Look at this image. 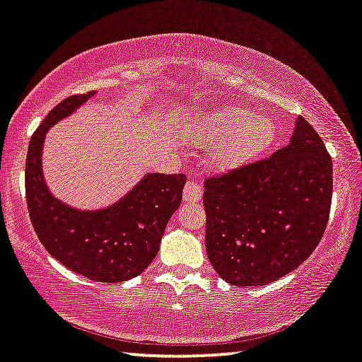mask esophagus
I'll return each instance as SVG.
<instances>
[{
    "instance_id": "obj_1",
    "label": "esophagus",
    "mask_w": 362,
    "mask_h": 362,
    "mask_svg": "<svg viewBox=\"0 0 362 362\" xmlns=\"http://www.w3.org/2000/svg\"><path fill=\"white\" fill-rule=\"evenodd\" d=\"M202 197H203V192H202V188H199L198 183L187 182L185 190H183V202H185L187 204L199 203L202 202Z\"/></svg>"
}]
</instances>
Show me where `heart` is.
<instances>
[{
    "label": "heart",
    "instance_id": "obj_1",
    "mask_svg": "<svg viewBox=\"0 0 362 362\" xmlns=\"http://www.w3.org/2000/svg\"><path fill=\"white\" fill-rule=\"evenodd\" d=\"M277 122L242 106H219L194 119L188 140L202 148L216 146L212 165L222 172L245 168L271 150L277 139Z\"/></svg>",
    "mask_w": 362,
    "mask_h": 362
}]
</instances>
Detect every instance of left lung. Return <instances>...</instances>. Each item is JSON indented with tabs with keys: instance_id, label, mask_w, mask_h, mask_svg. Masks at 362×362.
<instances>
[{
	"instance_id": "1",
	"label": "left lung",
	"mask_w": 362,
	"mask_h": 362,
	"mask_svg": "<svg viewBox=\"0 0 362 362\" xmlns=\"http://www.w3.org/2000/svg\"><path fill=\"white\" fill-rule=\"evenodd\" d=\"M334 165L308 120L272 156L204 185L206 253L235 286H262L305 262L329 221Z\"/></svg>"
}]
</instances>
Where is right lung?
Segmentation results:
<instances>
[{
	"instance_id": "add662e5",
	"label": "right lung",
	"mask_w": 362,
	"mask_h": 362,
	"mask_svg": "<svg viewBox=\"0 0 362 362\" xmlns=\"http://www.w3.org/2000/svg\"><path fill=\"white\" fill-rule=\"evenodd\" d=\"M95 95L69 96L40 124L27 151L25 197L32 226L54 259L93 282L116 284L140 275L156 257L165 226L180 206L185 177L145 174L100 209H78L56 198L43 174L45 139Z\"/></svg>"
}]
</instances>
